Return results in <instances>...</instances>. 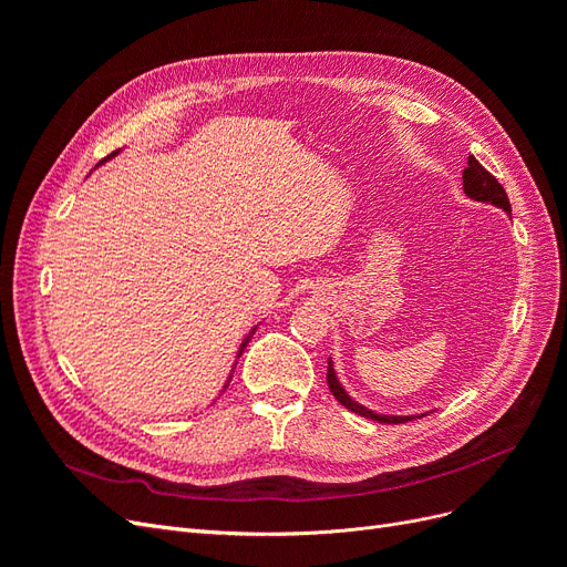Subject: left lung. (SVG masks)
Listing matches in <instances>:
<instances>
[{"label": "left lung", "mask_w": 567, "mask_h": 567, "mask_svg": "<svg viewBox=\"0 0 567 567\" xmlns=\"http://www.w3.org/2000/svg\"><path fill=\"white\" fill-rule=\"evenodd\" d=\"M463 192H466L468 198L473 200H480V203H492L496 205V208H502L506 213H511V203H508V196L504 192V186L496 182L487 169L480 165L473 156H468V167L463 169ZM326 381H329V390L333 392V398L346 406L350 411H354V414L359 416H367L371 421H379V423H406L411 419H421V416H388V414H375V411L362 406L359 402H354L350 394L346 392V388L340 385L338 375L333 371V362L329 359V373H326ZM425 416V414H423Z\"/></svg>", "instance_id": "8db88e82"}]
</instances>
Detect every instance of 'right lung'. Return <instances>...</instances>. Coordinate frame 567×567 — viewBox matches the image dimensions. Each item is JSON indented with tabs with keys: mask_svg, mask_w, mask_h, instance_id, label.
Instances as JSON below:
<instances>
[{
	"mask_svg": "<svg viewBox=\"0 0 567 567\" xmlns=\"http://www.w3.org/2000/svg\"><path fill=\"white\" fill-rule=\"evenodd\" d=\"M115 153H117V151H115ZM115 153H111V156H109V158H113V156H115ZM109 158H104V161H109ZM104 161H101V163H104ZM255 329H257V326H255ZM255 329H252V331H250V333H248V336H246V338H244V342H241V348H238V357H241V352H244V350H246V346H248V340H250V338H252V333H255ZM229 381H231V375H229ZM229 381H227V383H225V390H227V385H229Z\"/></svg>",
	"mask_w": 567,
	"mask_h": 567,
	"instance_id": "obj_1",
	"label": "right lung"
}]
</instances>
